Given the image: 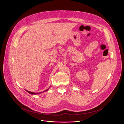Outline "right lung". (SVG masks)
I'll return each mask as SVG.
<instances>
[{
    "label": "right lung",
    "instance_id": "add662e5",
    "mask_svg": "<svg viewBox=\"0 0 124 124\" xmlns=\"http://www.w3.org/2000/svg\"><path fill=\"white\" fill-rule=\"evenodd\" d=\"M48 88V89H49ZM48 89H47V90H45V91H44V92H45V91H47L48 90ZM28 93H29V94H32V95H35V94H40V93H41V92L40 93H34V92H30V91H27V90H26Z\"/></svg>",
    "mask_w": 124,
    "mask_h": 124
}]
</instances>
